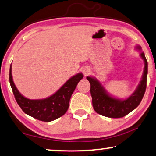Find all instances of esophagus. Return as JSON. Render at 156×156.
<instances>
[{"instance_id":"esophagus-1","label":"esophagus","mask_w":156,"mask_h":156,"mask_svg":"<svg viewBox=\"0 0 156 156\" xmlns=\"http://www.w3.org/2000/svg\"><path fill=\"white\" fill-rule=\"evenodd\" d=\"M89 72H90V69L88 67H84L83 69V73L84 74L85 76H86L87 74L89 73Z\"/></svg>"}]
</instances>
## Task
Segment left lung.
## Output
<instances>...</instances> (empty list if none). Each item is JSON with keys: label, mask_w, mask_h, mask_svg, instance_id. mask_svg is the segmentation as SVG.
I'll return each mask as SVG.
<instances>
[{"label": "left lung", "mask_w": 156, "mask_h": 156, "mask_svg": "<svg viewBox=\"0 0 156 156\" xmlns=\"http://www.w3.org/2000/svg\"><path fill=\"white\" fill-rule=\"evenodd\" d=\"M136 49L141 51L140 56L144 61V71L137 88L126 99L120 100L112 97L97 79L90 76L86 78L90 84L93 106L97 113L107 117L120 118L128 115L140 104L146 88L148 62L144 53L141 51V47L137 45Z\"/></svg>", "instance_id": "left-lung-1"}]
</instances>
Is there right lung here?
Masks as SVG:
<instances>
[{"instance_id": "obj_1", "label": "right lung", "mask_w": 156, "mask_h": 156, "mask_svg": "<svg viewBox=\"0 0 156 156\" xmlns=\"http://www.w3.org/2000/svg\"><path fill=\"white\" fill-rule=\"evenodd\" d=\"M83 78V73H79L68 80L50 97L40 100H30L21 95L17 89L12 80L11 65L10 67V86L17 104L25 114L42 122L54 121L66 112L72 94Z\"/></svg>"}]
</instances>
